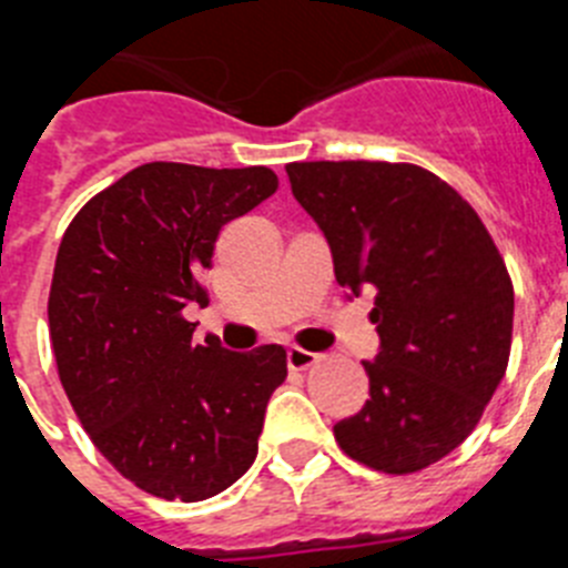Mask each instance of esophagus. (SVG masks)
<instances>
[{
  "label": "esophagus",
  "instance_id": "esophagus-1",
  "mask_svg": "<svg viewBox=\"0 0 568 568\" xmlns=\"http://www.w3.org/2000/svg\"><path fill=\"white\" fill-rule=\"evenodd\" d=\"M318 361V355L310 353V349H301V346H290L287 349V364L290 369H307Z\"/></svg>",
  "mask_w": 568,
  "mask_h": 568
}]
</instances>
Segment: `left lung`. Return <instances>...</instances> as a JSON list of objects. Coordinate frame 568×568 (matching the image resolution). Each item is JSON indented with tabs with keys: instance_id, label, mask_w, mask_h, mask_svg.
Returning <instances> with one entry per match:
<instances>
[{
	"instance_id": "1",
	"label": "left lung",
	"mask_w": 568,
	"mask_h": 568,
	"mask_svg": "<svg viewBox=\"0 0 568 568\" xmlns=\"http://www.w3.org/2000/svg\"><path fill=\"white\" fill-rule=\"evenodd\" d=\"M287 175L341 287L375 293L369 400L335 440L386 475L426 469L464 444L504 381L515 315L504 258L464 195L418 164L293 162Z\"/></svg>"
}]
</instances>
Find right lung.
Masks as SVG:
<instances>
[{
	"label": "right lung",
	"mask_w": 568,
	"mask_h": 568,
	"mask_svg": "<svg viewBox=\"0 0 568 568\" xmlns=\"http://www.w3.org/2000/svg\"><path fill=\"white\" fill-rule=\"evenodd\" d=\"M270 168L150 162L77 213L53 267L48 321L59 381L99 453L164 500L213 498L258 455L278 344H193L219 230L275 193Z\"/></svg>",
	"instance_id": "1"
}]
</instances>
